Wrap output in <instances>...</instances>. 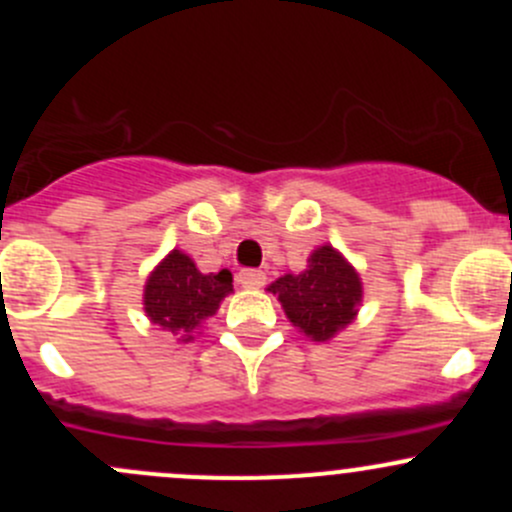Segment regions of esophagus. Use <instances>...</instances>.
<instances>
[{
  "label": "esophagus",
  "mask_w": 512,
  "mask_h": 512,
  "mask_svg": "<svg viewBox=\"0 0 512 512\" xmlns=\"http://www.w3.org/2000/svg\"><path fill=\"white\" fill-rule=\"evenodd\" d=\"M267 275L262 270H240L237 272V285L245 289H260L265 285Z\"/></svg>",
  "instance_id": "1"
}]
</instances>
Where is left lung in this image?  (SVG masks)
I'll list each match as a JSON object with an SVG mask.
<instances>
[{
  "label": "left lung",
  "instance_id": "8db88e82",
  "mask_svg": "<svg viewBox=\"0 0 512 512\" xmlns=\"http://www.w3.org/2000/svg\"><path fill=\"white\" fill-rule=\"evenodd\" d=\"M270 292L280 297L289 322L317 342L347 327L361 302L359 275L329 245L312 252L304 272L272 282Z\"/></svg>",
  "mask_w": 512,
  "mask_h": 512
}]
</instances>
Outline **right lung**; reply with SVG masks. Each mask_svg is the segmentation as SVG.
<instances>
[{"label":"right lung","mask_w":512,"mask_h":512,"mask_svg":"<svg viewBox=\"0 0 512 512\" xmlns=\"http://www.w3.org/2000/svg\"><path fill=\"white\" fill-rule=\"evenodd\" d=\"M230 292V272L220 270L218 275H203L188 255L173 250L148 277L143 304L151 322L190 339L185 334L193 332L205 317H213L225 294Z\"/></svg>","instance_id":"1"}]
</instances>
